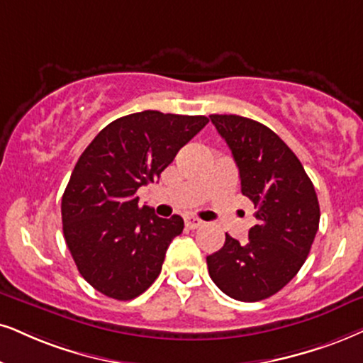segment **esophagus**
Masks as SVG:
<instances>
[{
	"instance_id": "1",
	"label": "esophagus",
	"mask_w": 363,
	"mask_h": 363,
	"mask_svg": "<svg viewBox=\"0 0 363 363\" xmlns=\"http://www.w3.org/2000/svg\"><path fill=\"white\" fill-rule=\"evenodd\" d=\"M184 223L189 229H197V228H201L204 224L199 218H194V216H187V218L184 219Z\"/></svg>"
}]
</instances>
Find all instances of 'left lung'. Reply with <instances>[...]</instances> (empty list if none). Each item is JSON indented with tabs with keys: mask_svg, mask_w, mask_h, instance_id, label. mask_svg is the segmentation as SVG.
I'll return each mask as SVG.
<instances>
[{
	"mask_svg": "<svg viewBox=\"0 0 363 363\" xmlns=\"http://www.w3.org/2000/svg\"><path fill=\"white\" fill-rule=\"evenodd\" d=\"M226 140L241 177V192L256 208L246 245L226 233L206 258L209 277L240 301L278 293L300 272L318 231L320 206L303 166L272 128L240 116H209Z\"/></svg>",
	"mask_w": 363,
	"mask_h": 363,
	"instance_id": "obj_1",
	"label": "left lung"
}]
</instances>
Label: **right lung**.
<instances>
[{
  "label": "right lung",
  "mask_w": 363,
  "mask_h": 363,
  "mask_svg": "<svg viewBox=\"0 0 363 363\" xmlns=\"http://www.w3.org/2000/svg\"><path fill=\"white\" fill-rule=\"evenodd\" d=\"M208 122L144 110L110 122L80 155L62 197L63 236L82 277L105 296L132 300L159 277L184 221L140 208L137 189L157 181Z\"/></svg>",
  "instance_id": "1"
}]
</instances>
